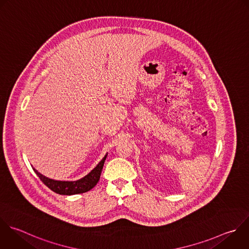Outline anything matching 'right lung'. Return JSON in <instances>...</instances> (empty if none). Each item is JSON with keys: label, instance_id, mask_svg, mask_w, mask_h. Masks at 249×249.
Returning <instances> with one entry per match:
<instances>
[{"label": "right lung", "instance_id": "add662e5", "mask_svg": "<svg viewBox=\"0 0 249 249\" xmlns=\"http://www.w3.org/2000/svg\"><path fill=\"white\" fill-rule=\"evenodd\" d=\"M107 155L101 160V161L85 177H83L80 180L77 181H58V180H53L51 178H48L38 172L35 168L34 171L35 173L39 176V178L42 180V182L49 187L52 191H53L56 194L59 195H76V194H82L86 193L89 190H91L99 181L101 171L104 165V161L106 160Z\"/></svg>", "mask_w": 249, "mask_h": 249}]
</instances>
